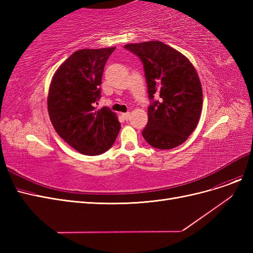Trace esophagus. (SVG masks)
Here are the masks:
<instances>
[{
  "label": "esophagus",
  "instance_id": "1",
  "mask_svg": "<svg viewBox=\"0 0 253 253\" xmlns=\"http://www.w3.org/2000/svg\"><path fill=\"white\" fill-rule=\"evenodd\" d=\"M129 116H131V114H129V113H124V114H122V117H124V119H126V120H128Z\"/></svg>",
  "mask_w": 253,
  "mask_h": 253
}]
</instances>
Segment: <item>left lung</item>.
Returning a JSON list of instances; mask_svg holds the SVG:
<instances>
[{
    "mask_svg": "<svg viewBox=\"0 0 253 253\" xmlns=\"http://www.w3.org/2000/svg\"><path fill=\"white\" fill-rule=\"evenodd\" d=\"M142 61L149 98L142 136L153 148L170 150L185 142L196 128L203 109V88L193 64L160 41L125 45Z\"/></svg>",
    "mask_w": 253,
    "mask_h": 253,
    "instance_id": "left-lung-1",
    "label": "left lung"
}]
</instances>
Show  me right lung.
Masks as SVG:
<instances>
[{"mask_svg": "<svg viewBox=\"0 0 253 253\" xmlns=\"http://www.w3.org/2000/svg\"><path fill=\"white\" fill-rule=\"evenodd\" d=\"M116 47L75 51L53 74L47 110L53 128L72 148L94 156L108 151L120 131L117 114L97 110L104 65Z\"/></svg>", "mask_w": 253, "mask_h": 253, "instance_id": "right-lung-1", "label": "right lung"}]
</instances>
